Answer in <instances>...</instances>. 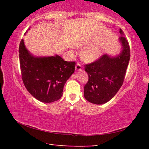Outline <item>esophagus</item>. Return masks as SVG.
<instances>
[{"label":"esophagus","instance_id":"esophagus-1","mask_svg":"<svg viewBox=\"0 0 149 149\" xmlns=\"http://www.w3.org/2000/svg\"><path fill=\"white\" fill-rule=\"evenodd\" d=\"M82 70V65H81L79 63H77L76 65H75V70L76 71H80Z\"/></svg>","mask_w":149,"mask_h":149}]
</instances>
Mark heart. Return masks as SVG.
<instances>
[{
  "instance_id": "heart-1",
  "label": "heart",
  "mask_w": 149,
  "mask_h": 149,
  "mask_svg": "<svg viewBox=\"0 0 149 149\" xmlns=\"http://www.w3.org/2000/svg\"><path fill=\"white\" fill-rule=\"evenodd\" d=\"M83 46L81 43H77L75 47L77 48H80ZM101 50L99 46L90 47L87 49H85L81 53L82 59L86 62H93L97 60L100 56Z\"/></svg>"
}]
</instances>
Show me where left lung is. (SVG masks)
<instances>
[{
	"label": "left lung",
	"instance_id": "8db88e82",
	"mask_svg": "<svg viewBox=\"0 0 149 149\" xmlns=\"http://www.w3.org/2000/svg\"><path fill=\"white\" fill-rule=\"evenodd\" d=\"M120 33L123 48L120 55L110 57L104 54L85 65L89 79L84 87V97L93 104H102L109 101L123 85L130 59V48L121 29Z\"/></svg>",
	"mask_w": 149,
	"mask_h": 149
}]
</instances>
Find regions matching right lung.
<instances>
[{"instance_id":"1","label":"right lung","mask_w":149,"mask_h":149,"mask_svg":"<svg viewBox=\"0 0 149 149\" xmlns=\"http://www.w3.org/2000/svg\"><path fill=\"white\" fill-rule=\"evenodd\" d=\"M19 65L25 87L33 97L42 102L61 98L63 89L75 71V62H67L58 55L34 57L22 39L19 46Z\"/></svg>"}]
</instances>
